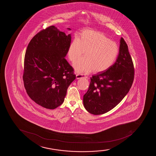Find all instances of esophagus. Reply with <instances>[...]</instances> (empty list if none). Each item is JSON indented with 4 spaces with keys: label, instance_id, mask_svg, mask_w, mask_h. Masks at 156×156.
Here are the masks:
<instances>
[{
    "label": "esophagus",
    "instance_id": "34e87169",
    "mask_svg": "<svg viewBox=\"0 0 156 156\" xmlns=\"http://www.w3.org/2000/svg\"><path fill=\"white\" fill-rule=\"evenodd\" d=\"M76 79H82V78H87V76H85L84 74H77L76 75Z\"/></svg>",
    "mask_w": 156,
    "mask_h": 156
}]
</instances>
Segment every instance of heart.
Listing matches in <instances>:
<instances>
[{
	"instance_id": "heart-1",
	"label": "heart",
	"mask_w": 156,
	"mask_h": 156,
	"mask_svg": "<svg viewBox=\"0 0 156 156\" xmlns=\"http://www.w3.org/2000/svg\"><path fill=\"white\" fill-rule=\"evenodd\" d=\"M78 73L93 71L101 73L111 67L118 56L119 48L116 43L101 33L86 30L75 38L69 45L67 55Z\"/></svg>"
}]
</instances>
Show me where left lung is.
I'll list each match as a JSON object with an SVG mask.
<instances>
[{
  "mask_svg": "<svg viewBox=\"0 0 156 156\" xmlns=\"http://www.w3.org/2000/svg\"><path fill=\"white\" fill-rule=\"evenodd\" d=\"M116 61L106 71L90 77L83 104L91 114L106 113L118 105L129 93L134 77V68L128 46L121 38Z\"/></svg>",
  "mask_w": 156,
  "mask_h": 156,
  "instance_id": "1",
  "label": "left lung"
}]
</instances>
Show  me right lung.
<instances>
[{
  "instance_id": "obj_1",
  "label": "right lung",
  "mask_w": 156,
  "mask_h": 156,
  "mask_svg": "<svg viewBox=\"0 0 156 156\" xmlns=\"http://www.w3.org/2000/svg\"><path fill=\"white\" fill-rule=\"evenodd\" d=\"M71 41V34L66 35L50 26L38 33L27 46L24 87L30 98L46 109H54L62 104L68 88L76 77L65 58Z\"/></svg>"
}]
</instances>
